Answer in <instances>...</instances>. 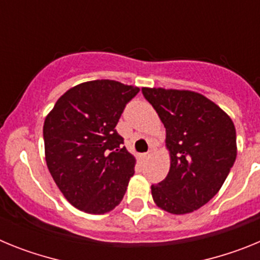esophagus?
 Here are the masks:
<instances>
[{
    "mask_svg": "<svg viewBox=\"0 0 260 260\" xmlns=\"http://www.w3.org/2000/svg\"><path fill=\"white\" fill-rule=\"evenodd\" d=\"M151 156H152V151H148V152L143 153L144 158H148V157H151Z\"/></svg>",
    "mask_w": 260,
    "mask_h": 260,
    "instance_id": "obj_1",
    "label": "esophagus"
}]
</instances>
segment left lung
Segmentation results:
<instances>
[{"label": "left lung", "instance_id": "1", "mask_svg": "<svg viewBox=\"0 0 260 260\" xmlns=\"http://www.w3.org/2000/svg\"><path fill=\"white\" fill-rule=\"evenodd\" d=\"M167 130L171 169L151 186L157 207L174 215L198 210L217 194L237 156L231 117L192 91L142 88Z\"/></svg>", "mask_w": 260, "mask_h": 260}]
</instances>
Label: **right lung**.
Here are the masks:
<instances>
[{"label":"right lung","mask_w":260,"mask_h":260,"mask_svg":"<svg viewBox=\"0 0 260 260\" xmlns=\"http://www.w3.org/2000/svg\"><path fill=\"white\" fill-rule=\"evenodd\" d=\"M138 92V87L116 80H91L66 91L45 118L48 169L78 210L100 215L122 201L135 157L116 126Z\"/></svg>","instance_id":"add662e5"}]
</instances>
